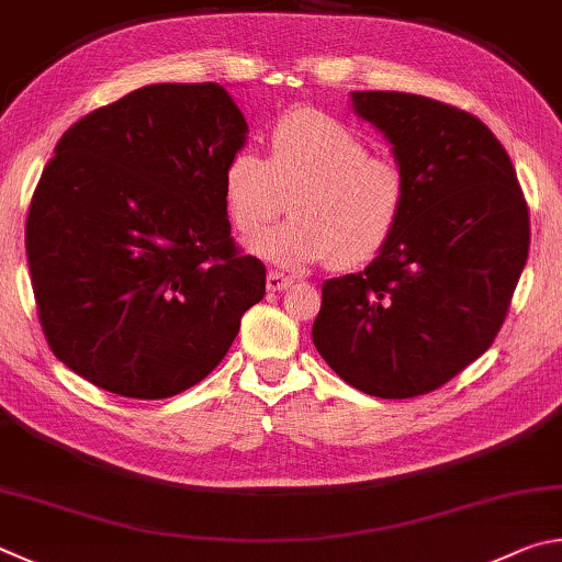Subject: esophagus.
Segmentation results:
<instances>
[{"label": "esophagus", "instance_id": "34e87169", "mask_svg": "<svg viewBox=\"0 0 562 562\" xmlns=\"http://www.w3.org/2000/svg\"><path fill=\"white\" fill-rule=\"evenodd\" d=\"M291 283H293V279H289V276H283L279 271L266 273V289L269 291H283V289H289Z\"/></svg>", "mask_w": 562, "mask_h": 562}]
</instances>
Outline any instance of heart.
<instances>
[{"label":"heart","mask_w":562,"mask_h":562,"mask_svg":"<svg viewBox=\"0 0 562 562\" xmlns=\"http://www.w3.org/2000/svg\"><path fill=\"white\" fill-rule=\"evenodd\" d=\"M224 204L244 236L259 234L291 206V220L249 249L281 269L330 259L348 271L387 249L409 204V177L397 160L370 155L368 143L313 108L289 111L269 135V160L236 150L222 172Z\"/></svg>","instance_id":"obj_1"}]
</instances>
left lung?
Listing matches in <instances>:
<instances>
[{
  "instance_id": "left-lung-1",
  "label": "left lung",
  "mask_w": 562,
  "mask_h": 562,
  "mask_svg": "<svg viewBox=\"0 0 562 562\" xmlns=\"http://www.w3.org/2000/svg\"><path fill=\"white\" fill-rule=\"evenodd\" d=\"M409 177L395 239L366 271L323 283L321 358L360 392L407 400L491 348L528 259V206L504 145L467 111L397 91H352Z\"/></svg>"
}]
</instances>
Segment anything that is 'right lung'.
<instances>
[{
  "label": "right lung",
  "instance_id": "obj_1",
  "mask_svg": "<svg viewBox=\"0 0 562 562\" xmlns=\"http://www.w3.org/2000/svg\"><path fill=\"white\" fill-rule=\"evenodd\" d=\"M249 135L220 83H150L74 123L38 180L26 256L54 356L165 400L220 366L266 269L232 241L222 172Z\"/></svg>",
  "mask_w": 562,
  "mask_h": 562
}]
</instances>
